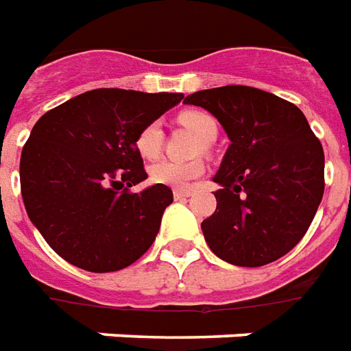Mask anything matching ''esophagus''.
Returning <instances> with one entry per match:
<instances>
[{
    "mask_svg": "<svg viewBox=\"0 0 351 351\" xmlns=\"http://www.w3.org/2000/svg\"><path fill=\"white\" fill-rule=\"evenodd\" d=\"M191 194H193L191 191H179V189H176V191H173V198H176V200H185Z\"/></svg>",
    "mask_w": 351,
    "mask_h": 351,
    "instance_id": "1",
    "label": "esophagus"
}]
</instances>
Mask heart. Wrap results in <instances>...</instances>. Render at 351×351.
Instances as JSON below:
<instances>
[{
    "label": "heart",
    "mask_w": 351,
    "mask_h": 351,
    "mask_svg": "<svg viewBox=\"0 0 351 351\" xmlns=\"http://www.w3.org/2000/svg\"><path fill=\"white\" fill-rule=\"evenodd\" d=\"M179 123L185 125L200 138L204 144H211L219 125L213 116L202 110H186L179 114ZM138 155L145 160H155L162 151V127L158 121H151L144 125L134 140ZM204 173V162L202 160H191V162H176V160H160L157 165L149 166V179L157 185L176 186V189H185L191 185V181L200 178Z\"/></svg>",
    "instance_id": "1"
}]
</instances>
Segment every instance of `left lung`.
Listing matches in <instances>:
<instances>
[{
	"label": "left lung",
	"instance_id": "left-lung-1",
	"mask_svg": "<svg viewBox=\"0 0 351 351\" xmlns=\"http://www.w3.org/2000/svg\"><path fill=\"white\" fill-rule=\"evenodd\" d=\"M213 114L230 142L213 181L217 209L202 222L209 249L232 265L260 267L290 252L324 196V149L303 112L249 86L186 95Z\"/></svg>",
	"mask_w": 351,
	"mask_h": 351
}]
</instances>
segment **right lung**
Returning a JSON list of instances; mask_svg holds the SVG:
<instances>
[{"label":"right lung","instance_id":"1","mask_svg":"<svg viewBox=\"0 0 351 351\" xmlns=\"http://www.w3.org/2000/svg\"><path fill=\"white\" fill-rule=\"evenodd\" d=\"M183 93L93 89L46 112L20 157L25 211L63 260L91 273L119 271L149 249L170 186L130 193L147 178L134 140Z\"/></svg>","mask_w":351,"mask_h":351}]
</instances>
